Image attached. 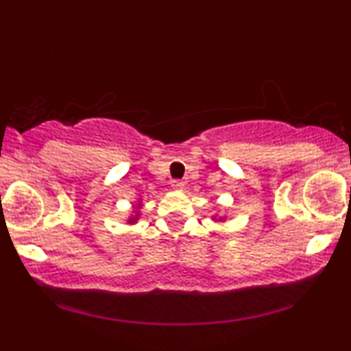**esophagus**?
<instances>
[{"instance_id":"obj_1","label":"esophagus","mask_w":351,"mask_h":351,"mask_svg":"<svg viewBox=\"0 0 351 351\" xmlns=\"http://www.w3.org/2000/svg\"><path fill=\"white\" fill-rule=\"evenodd\" d=\"M171 186H173V189H176V191H181V189H183V186H184V183H183V181H180V180H173Z\"/></svg>"}]
</instances>
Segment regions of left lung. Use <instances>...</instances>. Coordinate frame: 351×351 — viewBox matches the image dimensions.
I'll return each instance as SVG.
<instances>
[{"label":"left lung","mask_w":351,"mask_h":351,"mask_svg":"<svg viewBox=\"0 0 351 351\" xmlns=\"http://www.w3.org/2000/svg\"><path fill=\"white\" fill-rule=\"evenodd\" d=\"M215 221H224V217H219V219H216V217H213Z\"/></svg>","instance_id":"obj_1"}]
</instances>
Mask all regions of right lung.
Wrapping results in <instances>:
<instances>
[{
  "instance_id": "1",
  "label": "right lung",
  "mask_w": 351,
  "mask_h": 351,
  "mask_svg": "<svg viewBox=\"0 0 351 351\" xmlns=\"http://www.w3.org/2000/svg\"><path fill=\"white\" fill-rule=\"evenodd\" d=\"M140 206H142V204H138V206H135V215H132L130 217H128V224H135L136 221H138V216H140Z\"/></svg>"
}]
</instances>
